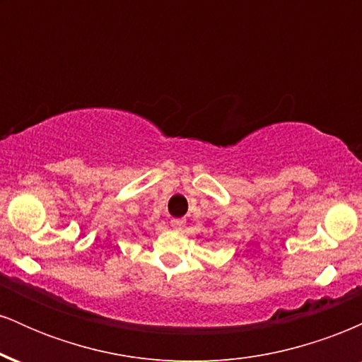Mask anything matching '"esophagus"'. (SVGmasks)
I'll use <instances>...</instances> for the list:
<instances>
[{"label":"esophagus","mask_w":362,"mask_h":362,"mask_svg":"<svg viewBox=\"0 0 362 362\" xmlns=\"http://www.w3.org/2000/svg\"><path fill=\"white\" fill-rule=\"evenodd\" d=\"M184 224H185V219H172V221H170V226L173 228V230L175 231H180L182 228H184Z\"/></svg>","instance_id":"34e87169"}]
</instances>
